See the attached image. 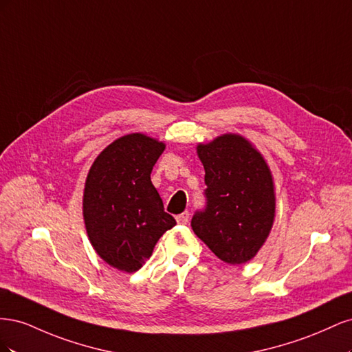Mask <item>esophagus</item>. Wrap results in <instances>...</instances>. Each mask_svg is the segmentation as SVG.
<instances>
[{"mask_svg":"<svg viewBox=\"0 0 352 352\" xmlns=\"http://www.w3.org/2000/svg\"><path fill=\"white\" fill-rule=\"evenodd\" d=\"M176 221L179 223V225H186V223L189 221V212L188 211L180 212L179 216H176Z\"/></svg>","mask_w":352,"mask_h":352,"instance_id":"34e87169","label":"esophagus"}]
</instances>
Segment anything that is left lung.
<instances>
[{"label": "left lung", "mask_w": 352, "mask_h": 352, "mask_svg": "<svg viewBox=\"0 0 352 352\" xmlns=\"http://www.w3.org/2000/svg\"><path fill=\"white\" fill-rule=\"evenodd\" d=\"M197 154L206 170L207 208L197 212L190 226L221 261L247 263L273 228L272 170L257 148L238 133L198 144Z\"/></svg>", "instance_id": "obj_1"}]
</instances>
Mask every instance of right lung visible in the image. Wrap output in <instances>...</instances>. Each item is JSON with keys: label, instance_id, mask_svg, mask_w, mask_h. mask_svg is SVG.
<instances>
[{"label": "right lung", "instance_id": "add662e5", "mask_svg": "<svg viewBox=\"0 0 352 352\" xmlns=\"http://www.w3.org/2000/svg\"><path fill=\"white\" fill-rule=\"evenodd\" d=\"M164 148L144 133L124 135L104 148L88 172L85 228L95 252L117 270H140L157 241L176 225L150 177Z\"/></svg>", "mask_w": 352, "mask_h": 352}]
</instances>
